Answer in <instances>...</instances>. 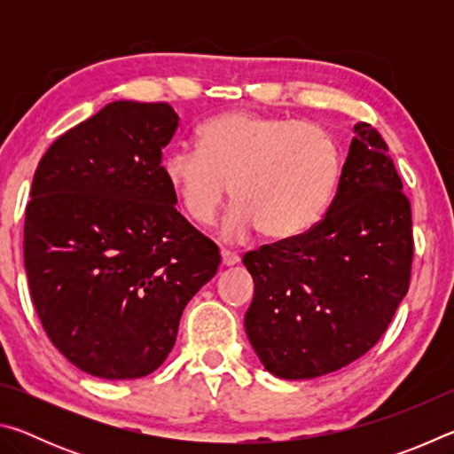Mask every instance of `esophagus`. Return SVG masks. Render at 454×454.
Masks as SVG:
<instances>
[{"mask_svg":"<svg viewBox=\"0 0 454 454\" xmlns=\"http://www.w3.org/2000/svg\"><path fill=\"white\" fill-rule=\"evenodd\" d=\"M220 256H222V264H224V266H234V264L240 262V256H238L236 252L222 250V252H220Z\"/></svg>","mask_w":454,"mask_h":454,"instance_id":"esophagus-1","label":"esophagus"}]
</instances>
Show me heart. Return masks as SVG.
<instances>
[{
    "label": "heart",
    "mask_w": 454,
    "mask_h": 454,
    "mask_svg": "<svg viewBox=\"0 0 454 454\" xmlns=\"http://www.w3.org/2000/svg\"><path fill=\"white\" fill-rule=\"evenodd\" d=\"M340 168V150L322 128L242 110L206 120L198 150L176 145L162 160L168 186L198 224H210L232 190L226 240L254 230L270 240L306 234L333 204Z\"/></svg>",
    "instance_id": "heart-1"
}]
</instances>
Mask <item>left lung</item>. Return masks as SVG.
<instances>
[{
	"mask_svg": "<svg viewBox=\"0 0 454 454\" xmlns=\"http://www.w3.org/2000/svg\"><path fill=\"white\" fill-rule=\"evenodd\" d=\"M242 262L254 280L244 328L268 372L318 379L371 350L409 290L412 264L411 204L382 136L355 124L326 216Z\"/></svg>",
	"mask_w": 454,
	"mask_h": 454,
	"instance_id": "obj_1",
	"label": "left lung"
}]
</instances>
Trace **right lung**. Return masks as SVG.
I'll list each match as a JSON object with an SVG mask.
<instances>
[{
	"label": "right lung",
	"instance_id": "1",
	"mask_svg": "<svg viewBox=\"0 0 454 454\" xmlns=\"http://www.w3.org/2000/svg\"><path fill=\"white\" fill-rule=\"evenodd\" d=\"M170 104L118 99L53 142L26 210L29 292L74 366L106 380L156 371L182 312L220 266L216 244L176 210L162 150Z\"/></svg>",
	"mask_w": 454,
	"mask_h": 454
}]
</instances>
